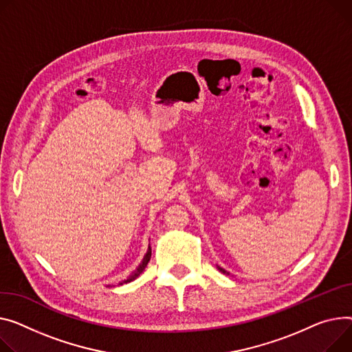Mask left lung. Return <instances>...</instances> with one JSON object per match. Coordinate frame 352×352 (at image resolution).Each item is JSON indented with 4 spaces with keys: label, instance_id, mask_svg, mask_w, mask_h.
<instances>
[{
    "label": "left lung",
    "instance_id": "left-lung-1",
    "mask_svg": "<svg viewBox=\"0 0 352 352\" xmlns=\"http://www.w3.org/2000/svg\"><path fill=\"white\" fill-rule=\"evenodd\" d=\"M217 267H218V270H219V272H222L223 274H229V272H226V270H225V269H222L221 266H217Z\"/></svg>",
    "mask_w": 352,
    "mask_h": 352
}]
</instances>
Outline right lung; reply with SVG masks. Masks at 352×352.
<instances>
[{
    "instance_id": "add662e5",
    "label": "right lung",
    "mask_w": 352,
    "mask_h": 352,
    "mask_svg": "<svg viewBox=\"0 0 352 352\" xmlns=\"http://www.w3.org/2000/svg\"><path fill=\"white\" fill-rule=\"evenodd\" d=\"M150 257H151V248L148 246V249H147V253L144 254V257H143V261H142V263H140L138 266H137V269L126 278V280H122V282L119 283V286H122V285H124V283H130V282H133V280H135L140 274H142L143 272H144V269L147 267V265H148V262H150Z\"/></svg>"
}]
</instances>
